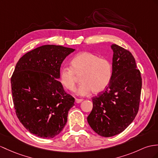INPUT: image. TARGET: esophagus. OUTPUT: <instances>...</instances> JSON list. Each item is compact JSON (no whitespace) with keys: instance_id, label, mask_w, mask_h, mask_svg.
Returning <instances> with one entry per match:
<instances>
[{"instance_id":"34e87169","label":"esophagus","mask_w":158,"mask_h":158,"mask_svg":"<svg viewBox=\"0 0 158 158\" xmlns=\"http://www.w3.org/2000/svg\"><path fill=\"white\" fill-rule=\"evenodd\" d=\"M83 101V99H78V98H76L75 100V102L76 103H80L82 101Z\"/></svg>"}]
</instances>
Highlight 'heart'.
I'll list each match as a JSON object with an SVG mask.
<instances>
[{"mask_svg":"<svg viewBox=\"0 0 158 158\" xmlns=\"http://www.w3.org/2000/svg\"><path fill=\"white\" fill-rule=\"evenodd\" d=\"M77 76H80V81L76 94L86 96L92 92L98 94L105 90L110 84L113 75L110 61L88 52H80L71 61V67L65 66L60 72V81L70 91H74Z\"/></svg>","mask_w":158,"mask_h":158,"instance_id":"obj_1","label":"heart"}]
</instances>
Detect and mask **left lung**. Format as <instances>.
<instances>
[{"instance_id": "8db88e82", "label": "left lung", "mask_w": 158, "mask_h": 158, "mask_svg": "<svg viewBox=\"0 0 158 158\" xmlns=\"http://www.w3.org/2000/svg\"><path fill=\"white\" fill-rule=\"evenodd\" d=\"M113 51V75L109 86L92 98L93 107L87 121L99 135L109 137L123 132L139 110L142 86L141 73L131 53L116 44Z\"/></svg>"}]
</instances>
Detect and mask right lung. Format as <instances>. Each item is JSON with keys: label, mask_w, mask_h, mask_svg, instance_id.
I'll return each instance as SVG.
<instances>
[{"label": "right lung", "mask_w": 158, "mask_h": 158, "mask_svg": "<svg viewBox=\"0 0 158 158\" xmlns=\"http://www.w3.org/2000/svg\"><path fill=\"white\" fill-rule=\"evenodd\" d=\"M75 49L44 45L23 56L10 79L19 120L31 133L44 139L57 135L66 125L74 98L60 79L61 64Z\"/></svg>", "instance_id": "right-lung-1"}]
</instances>
